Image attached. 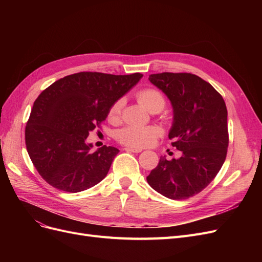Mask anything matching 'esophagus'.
Listing matches in <instances>:
<instances>
[{"mask_svg": "<svg viewBox=\"0 0 262 262\" xmlns=\"http://www.w3.org/2000/svg\"><path fill=\"white\" fill-rule=\"evenodd\" d=\"M126 152H131V153H140L142 152L141 148H134V147H125L124 148Z\"/></svg>", "mask_w": 262, "mask_h": 262, "instance_id": "obj_1", "label": "esophagus"}]
</instances>
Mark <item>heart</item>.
Here are the masks:
<instances>
[{
	"label": "heart",
	"instance_id": "b5f03b06",
	"mask_svg": "<svg viewBox=\"0 0 262 262\" xmlns=\"http://www.w3.org/2000/svg\"><path fill=\"white\" fill-rule=\"evenodd\" d=\"M139 104L149 113H160L166 106L164 95L153 87L140 90L136 94ZM123 99H117L108 109V119L112 122L120 120ZM162 136V131L154 125H126L117 132L119 143L130 147H146L152 145Z\"/></svg>",
	"mask_w": 262,
	"mask_h": 262
}]
</instances>
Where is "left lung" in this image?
<instances>
[{"label":"left lung","instance_id":"obj_1","mask_svg":"<svg viewBox=\"0 0 262 262\" xmlns=\"http://www.w3.org/2000/svg\"><path fill=\"white\" fill-rule=\"evenodd\" d=\"M173 108L168 138L181 157H161L146 177L148 185L171 200H185L201 192L223 166L228 147L227 109L214 87L191 73L150 74Z\"/></svg>","mask_w":262,"mask_h":262}]
</instances>
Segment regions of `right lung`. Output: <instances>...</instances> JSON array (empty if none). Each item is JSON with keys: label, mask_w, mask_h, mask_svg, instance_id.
I'll return each instance as SVG.
<instances>
[{"label": "right lung", "mask_w": 262, "mask_h": 262, "mask_svg": "<svg viewBox=\"0 0 262 262\" xmlns=\"http://www.w3.org/2000/svg\"><path fill=\"white\" fill-rule=\"evenodd\" d=\"M143 76L80 72L55 81L39 95L25 128L27 152L49 185L80 192L104 179L119 149L92 152L90 132L100 128L108 109Z\"/></svg>", "instance_id": "obj_1"}]
</instances>
